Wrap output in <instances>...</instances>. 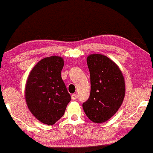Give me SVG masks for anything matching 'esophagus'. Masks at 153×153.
Here are the masks:
<instances>
[{"mask_svg": "<svg viewBox=\"0 0 153 153\" xmlns=\"http://www.w3.org/2000/svg\"><path fill=\"white\" fill-rule=\"evenodd\" d=\"M76 98H77V94H72V96H71V99H72L75 100V99H76Z\"/></svg>", "mask_w": 153, "mask_h": 153, "instance_id": "obj_1", "label": "esophagus"}]
</instances>
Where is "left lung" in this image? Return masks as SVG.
<instances>
[{
    "label": "left lung",
    "instance_id": "1",
    "mask_svg": "<svg viewBox=\"0 0 153 153\" xmlns=\"http://www.w3.org/2000/svg\"><path fill=\"white\" fill-rule=\"evenodd\" d=\"M90 71L91 94L82 108L89 119L103 123L115 114L125 96V81L119 67L101 54L87 57Z\"/></svg>",
    "mask_w": 153,
    "mask_h": 153
}]
</instances>
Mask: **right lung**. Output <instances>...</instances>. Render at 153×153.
Masks as SVG:
<instances>
[{"mask_svg":"<svg viewBox=\"0 0 153 153\" xmlns=\"http://www.w3.org/2000/svg\"><path fill=\"white\" fill-rule=\"evenodd\" d=\"M64 59L45 57L32 68L25 85V99L31 113L40 122L52 125L64 115L71 101L61 77Z\"/></svg>","mask_w":153,"mask_h":153,"instance_id":"obj_1","label":"right lung"}]
</instances>
